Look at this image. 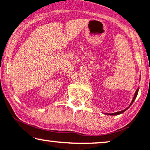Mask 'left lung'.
Listing matches in <instances>:
<instances>
[{
    "label": "left lung",
    "instance_id": "left-lung-1",
    "mask_svg": "<svg viewBox=\"0 0 150 150\" xmlns=\"http://www.w3.org/2000/svg\"><path fill=\"white\" fill-rule=\"evenodd\" d=\"M138 91H139V88L138 89H137V91H136V92H135V93H134V98H133V100H132V102H131V104H130V105L129 106H130L131 105H132V104L133 103V102L134 101V100L136 99V98H137V94H138ZM129 106L127 108H126V109L125 110H122V111H119V112H114V113H111V114H108L107 113V115H120V114H122V113H123V112H124V111H126V110L128 109V108H129Z\"/></svg>",
    "mask_w": 150,
    "mask_h": 150
}]
</instances>
